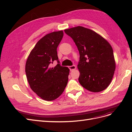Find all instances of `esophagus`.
<instances>
[{
  "label": "esophagus",
  "mask_w": 132,
  "mask_h": 132,
  "mask_svg": "<svg viewBox=\"0 0 132 132\" xmlns=\"http://www.w3.org/2000/svg\"><path fill=\"white\" fill-rule=\"evenodd\" d=\"M69 68L70 70V71L74 70L76 69V66L75 65H71V66H69Z\"/></svg>",
  "instance_id": "34e87169"
}]
</instances>
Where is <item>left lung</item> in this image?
Masks as SVG:
<instances>
[{"instance_id":"left-lung-1","label":"left lung","mask_w":132,"mask_h":132,"mask_svg":"<svg viewBox=\"0 0 132 132\" xmlns=\"http://www.w3.org/2000/svg\"><path fill=\"white\" fill-rule=\"evenodd\" d=\"M80 54L79 81L91 92L102 91L111 83L116 68L113 51L105 38L95 31L82 26L66 29Z\"/></svg>"}]
</instances>
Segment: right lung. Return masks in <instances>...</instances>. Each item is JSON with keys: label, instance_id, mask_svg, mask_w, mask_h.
<instances>
[{"label": "right lung", "instance_id": "obj_1", "mask_svg": "<svg viewBox=\"0 0 132 132\" xmlns=\"http://www.w3.org/2000/svg\"><path fill=\"white\" fill-rule=\"evenodd\" d=\"M63 36V31L45 35L36 44L26 63L25 72L31 89L46 101L61 96L68 81L69 69L60 64L57 51ZM54 60L58 64L52 67Z\"/></svg>", "mask_w": 132, "mask_h": 132}]
</instances>
